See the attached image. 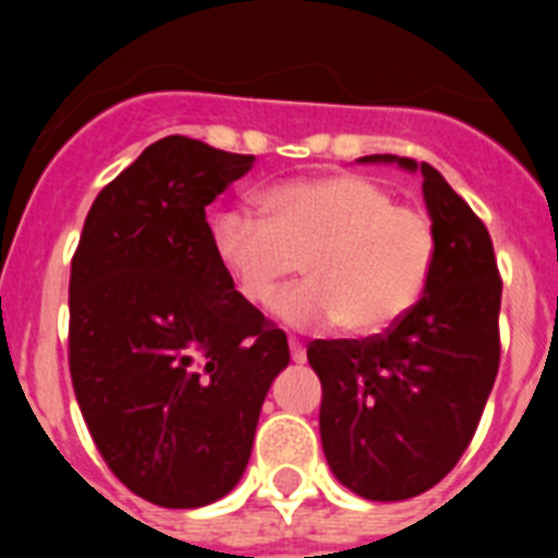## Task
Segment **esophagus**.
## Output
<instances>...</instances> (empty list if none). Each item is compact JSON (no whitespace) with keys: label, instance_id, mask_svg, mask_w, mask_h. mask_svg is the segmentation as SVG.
Listing matches in <instances>:
<instances>
[{"label":"esophagus","instance_id":"1","mask_svg":"<svg viewBox=\"0 0 558 558\" xmlns=\"http://www.w3.org/2000/svg\"><path fill=\"white\" fill-rule=\"evenodd\" d=\"M288 343H290V357H293L295 363H304V360H307V349L302 347V340L290 338Z\"/></svg>","mask_w":558,"mask_h":558}]
</instances>
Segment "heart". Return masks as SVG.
Returning <instances> with one entry per match:
<instances>
[{
	"label": "heart",
	"mask_w": 558,
	"mask_h": 558,
	"mask_svg": "<svg viewBox=\"0 0 558 558\" xmlns=\"http://www.w3.org/2000/svg\"><path fill=\"white\" fill-rule=\"evenodd\" d=\"M263 218L229 209L211 220V248L234 288L265 304L299 270L302 284L274 299L293 327L332 324L347 338H374L402 322L425 293L438 254L430 215L397 204L363 175H315L259 195Z\"/></svg>",
	"instance_id": "b5f03b06"
}]
</instances>
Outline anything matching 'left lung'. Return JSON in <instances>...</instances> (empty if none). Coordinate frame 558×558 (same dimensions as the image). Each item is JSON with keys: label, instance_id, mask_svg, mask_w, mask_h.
<instances>
[{"label": "left lung", "instance_id": "left-lung-1", "mask_svg": "<svg viewBox=\"0 0 558 558\" xmlns=\"http://www.w3.org/2000/svg\"><path fill=\"white\" fill-rule=\"evenodd\" d=\"M422 172L438 254L416 307L374 338L313 340L322 379V445L329 470L366 500L433 489L477 430L500 366V293L492 236L470 204L427 161Z\"/></svg>", "mask_w": 558, "mask_h": 558}]
</instances>
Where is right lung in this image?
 I'll list each match as a JSON object with an SVG mask.
<instances>
[{"mask_svg": "<svg viewBox=\"0 0 558 558\" xmlns=\"http://www.w3.org/2000/svg\"><path fill=\"white\" fill-rule=\"evenodd\" d=\"M254 165L165 136L100 190L69 276V374L108 470L165 509L243 477L288 335L211 248L206 206Z\"/></svg>", "mask_w": 558, "mask_h": 558, "instance_id": "right-lung-1", "label": "right lung"}]
</instances>
